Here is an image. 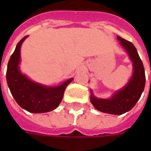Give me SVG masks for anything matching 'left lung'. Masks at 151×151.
<instances>
[{"mask_svg": "<svg viewBox=\"0 0 151 151\" xmlns=\"http://www.w3.org/2000/svg\"><path fill=\"white\" fill-rule=\"evenodd\" d=\"M121 45L127 51L133 62L134 73L124 88L116 91L109 99L97 98L91 92V102L96 109L102 113L120 115L131 110L140 98L145 85V69L136 48L129 41L118 36Z\"/></svg>", "mask_w": 151, "mask_h": 151, "instance_id": "left-lung-1", "label": "left lung"}]
</instances>
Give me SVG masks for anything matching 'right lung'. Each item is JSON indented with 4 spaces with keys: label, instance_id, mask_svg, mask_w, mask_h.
<instances>
[{
    "label": "right lung",
    "instance_id": "obj_1",
    "mask_svg": "<svg viewBox=\"0 0 151 151\" xmlns=\"http://www.w3.org/2000/svg\"><path fill=\"white\" fill-rule=\"evenodd\" d=\"M27 36L17 44L14 53L9 60L6 70V81L11 93L17 104L33 113H47L60 105L66 86L72 81L69 79L57 86H47L28 79L20 71V49Z\"/></svg>",
    "mask_w": 151,
    "mask_h": 151
}]
</instances>
